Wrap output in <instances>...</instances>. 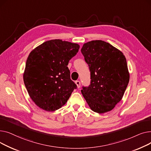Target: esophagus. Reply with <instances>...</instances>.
I'll return each instance as SVG.
<instances>
[{
  "mask_svg": "<svg viewBox=\"0 0 151 151\" xmlns=\"http://www.w3.org/2000/svg\"><path fill=\"white\" fill-rule=\"evenodd\" d=\"M75 83H76V84L77 85L78 88H80V86H81V83H80V81H75Z\"/></svg>",
  "mask_w": 151,
  "mask_h": 151,
  "instance_id": "34e87169",
  "label": "esophagus"
}]
</instances>
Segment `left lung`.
Returning <instances> with one entry per match:
<instances>
[{"mask_svg":"<svg viewBox=\"0 0 151 151\" xmlns=\"http://www.w3.org/2000/svg\"><path fill=\"white\" fill-rule=\"evenodd\" d=\"M81 51L91 80L89 86L82 87L83 96L94 112L109 111L121 100L129 82L126 59L122 52L102 40L84 43Z\"/></svg>","mask_w":151,"mask_h":151,"instance_id":"1","label":"left lung"}]
</instances>
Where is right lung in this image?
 <instances>
[{
    "mask_svg": "<svg viewBox=\"0 0 151 151\" xmlns=\"http://www.w3.org/2000/svg\"><path fill=\"white\" fill-rule=\"evenodd\" d=\"M76 43L51 40L32 51L27 58L24 82L35 104L47 111L64 105L77 88L70 79L69 60L78 52Z\"/></svg>",
    "mask_w": 151,
    "mask_h": 151,
    "instance_id": "1",
    "label": "right lung"
}]
</instances>
